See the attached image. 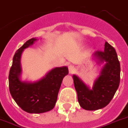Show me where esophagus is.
I'll return each mask as SVG.
<instances>
[{"mask_svg":"<svg viewBox=\"0 0 128 128\" xmlns=\"http://www.w3.org/2000/svg\"><path fill=\"white\" fill-rule=\"evenodd\" d=\"M68 69H69V72H70V73H72V72H74V66H72V65H70V66H68Z\"/></svg>","mask_w":128,"mask_h":128,"instance_id":"obj_1","label":"esophagus"}]
</instances>
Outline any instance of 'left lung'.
<instances>
[{
	"instance_id": "left-lung-1",
	"label": "left lung",
	"mask_w": 128,
	"mask_h": 128,
	"mask_svg": "<svg viewBox=\"0 0 128 128\" xmlns=\"http://www.w3.org/2000/svg\"><path fill=\"white\" fill-rule=\"evenodd\" d=\"M94 55L106 63L92 90L78 76H73L78 102L86 110H96L106 106L113 98L120 82V64L115 48L106 42L104 51H96Z\"/></svg>"
}]
</instances>
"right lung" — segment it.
<instances>
[{"mask_svg": "<svg viewBox=\"0 0 128 128\" xmlns=\"http://www.w3.org/2000/svg\"><path fill=\"white\" fill-rule=\"evenodd\" d=\"M36 40H27L15 52L8 76L9 90L16 103L30 114L44 113L54 108L63 78L68 74L67 67L54 68L45 77L34 83L21 82L20 56L23 50Z\"/></svg>", "mask_w": 128, "mask_h": 128, "instance_id": "1", "label": "right lung"}]
</instances>
